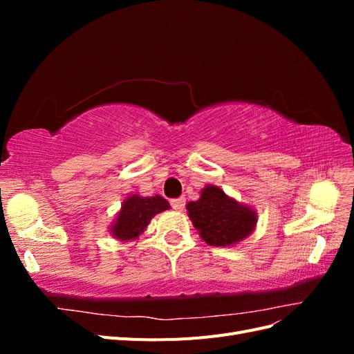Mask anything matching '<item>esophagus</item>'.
<instances>
[{"mask_svg": "<svg viewBox=\"0 0 354 354\" xmlns=\"http://www.w3.org/2000/svg\"><path fill=\"white\" fill-rule=\"evenodd\" d=\"M171 205L176 211H183L185 205H186V199L185 198H178V199H173L171 201Z\"/></svg>", "mask_w": 354, "mask_h": 354, "instance_id": "esophagus-1", "label": "esophagus"}]
</instances>
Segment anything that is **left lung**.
Here are the masks:
<instances>
[{
    "label": "left lung",
    "mask_w": 354,
    "mask_h": 354,
    "mask_svg": "<svg viewBox=\"0 0 354 354\" xmlns=\"http://www.w3.org/2000/svg\"><path fill=\"white\" fill-rule=\"evenodd\" d=\"M186 208L202 241L212 246L236 245L257 227L255 209L214 185L203 187L199 199L189 202Z\"/></svg>",
    "instance_id": "8db88e82"
}]
</instances>
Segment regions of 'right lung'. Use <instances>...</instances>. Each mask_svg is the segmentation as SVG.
I'll use <instances>...</instances> for the list:
<instances>
[{
  "mask_svg": "<svg viewBox=\"0 0 354 354\" xmlns=\"http://www.w3.org/2000/svg\"><path fill=\"white\" fill-rule=\"evenodd\" d=\"M169 208L168 201L159 195L146 198L137 194L130 195L124 199L109 232L118 241H136L146 230L156 214Z\"/></svg>",
  "mask_w": 354,
  "mask_h": 354,
  "instance_id": "1",
  "label": "right lung"
}]
</instances>
